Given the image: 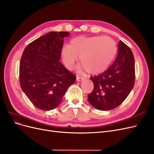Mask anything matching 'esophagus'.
<instances>
[{
  "instance_id": "obj_1",
  "label": "esophagus",
  "mask_w": 154,
  "mask_h": 154,
  "mask_svg": "<svg viewBox=\"0 0 154 154\" xmlns=\"http://www.w3.org/2000/svg\"><path fill=\"white\" fill-rule=\"evenodd\" d=\"M85 78H83V77H79V76H76V81L77 82H80V81H82Z\"/></svg>"
}]
</instances>
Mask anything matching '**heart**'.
<instances>
[{"instance_id":"heart-1","label":"heart","mask_w":154,"mask_h":154,"mask_svg":"<svg viewBox=\"0 0 154 154\" xmlns=\"http://www.w3.org/2000/svg\"><path fill=\"white\" fill-rule=\"evenodd\" d=\"M117 51L115 41L108 36H79L62 49V60L69 70H72L78 60L82 64L79 70L95 75L105 71L113 60Z\"/></svg>"}]
</instances>
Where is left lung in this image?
Here are the masks:
<instances>
[{
  "mask_svg": "<svg viewBox=\"0 0 154 154\" xmlns=\"http://www.w3.org/2000/svg\"><path fill=\"white\" fill-rule=\"evenodd\" d=\"M114 63L100 75L91 77L93 91L88 95L92 106L108 111L118 107L128 96L135 82L134 57L130 48L122 41Z\"/></svg>",
  "mask_w": 154,
  "mask_h": 154,
  "instance_id": "obj_1",
  "label": "left lung"
}]
</instances>
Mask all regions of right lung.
Returning a JSON list of instances; mask_svg holds the SVG:
<instances>
[{"label": "right lung", "instance_id": "right-lung-1", "mask_svg": "<svg viewBox=\"0 0 154 154\" xmlns=\"http://www.w3.org/2000/svg\"><path fill=\"white\" fill-rule=\"evenodd\" d=\"M68 32H50L31 42L20 62L21 88L36 108L49 111L59 106L76 76L59 61Z\"/></svg>", "mask_w": 154, "mask_h": 154}]
</instances>
